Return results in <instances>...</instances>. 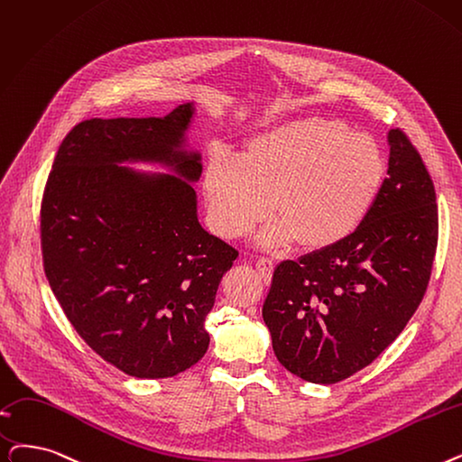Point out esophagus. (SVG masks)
Returning <instances> with one entry per match:
<instances>
[{"mask_svg": "<svg viewBox=\"0 0 462 462\" xmlns=\"http://www.w3.org/2000/svg\"><path fill=\"white\" fill-rule=\"evenodd\" d=\"M256 270H258L260 277H263L264 281H270L272 273H273V263H272L270 258H266V256H260L256 260Z\"/></svg>", "mask_w": 462, "mask_h": 462, "instance_id": "esophagus-1", "label": "esophagus"}]
</instances>
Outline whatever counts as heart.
<instances>
[{"label":"heart","mask_w":462,"mask_h":462,"mask_svg":"<svg viewBox=\"0 0 462 462\" xmlns=\"http://www.w3.org/2000/svg\"><path fill=\"white\" fill-rule=\"evenodd\" d=\"M385 177L375 139L353 134L342 120L302 116L253 135L239 158L213 156L204 194L220 236H244L273 206L279 217L258 234L260 247L302 239L308 249H328L365 225Z\"/></svg>","instance_id":"heart-1"}]
</instances>
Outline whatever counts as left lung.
Listing matches in <instances>:
<instances>
[{
  "label": "left lung",
  "mask_w": 462,
  "mask_h": 462,
  "mask_svg": "<svg viewBox=\"0 0 462 462\" xmlns=\"http://www.w3.org/2000/svg\"><path fill=\"white\" fill-rule=\"evenodd\" d=\"M377 204L351 237L277 264L263 306L277 360L310 383H337L383 353L425 296L438 245L432 179L391 130Z\"/></svg>",
  "instance_id": "8db88e82"
}]
</instances>
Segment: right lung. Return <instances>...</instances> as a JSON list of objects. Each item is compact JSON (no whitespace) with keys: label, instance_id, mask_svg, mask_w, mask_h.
I'll return each instance as SVG.
<instances>
[{"label":"right lung","instance_id":"right-lung-1","mask_svg":"<svg viewBox=\"0 0 462 462\" xmlns=\"http://www.w3.org/2000/svg\"><path fill=\"white\" fill-rule=\"evenodd\" d=\"M194 115L189 102L166 116L79 123L43 194V264L56 300L99 356L139 379L173 377L206 355V317L237 258L198 220ZM137 162L171 173L122 166Z\"/></svg>","mask_w":462,"mask_h":462}]
</instances>
